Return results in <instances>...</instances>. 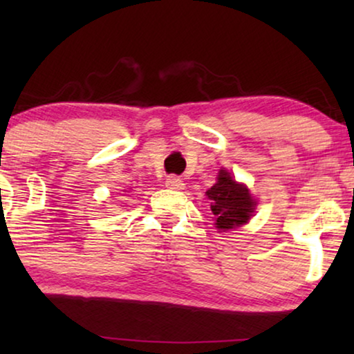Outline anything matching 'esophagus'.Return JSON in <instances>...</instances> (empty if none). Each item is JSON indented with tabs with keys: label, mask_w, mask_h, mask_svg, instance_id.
Instances as JSON below:
<instances>
[{
	"label": "esophagus",
	"mask_w": 354,
	"mask_h": 354,
	"mask_svg": "<svg viewBox=\"0 0 354 354\" xmlns=\"http://www.w3.org/2000/svg\"><path fill=\"white\" fill-rule=\"evenodd\" d=\"M183 185H185V183H183L180 178L176 176H169L166 178V187L171 188V190H182Z\"/></svg>",
	"instance_id": "34e87169"
}]
</instances>
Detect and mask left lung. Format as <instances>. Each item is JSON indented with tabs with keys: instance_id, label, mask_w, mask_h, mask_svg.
<instances>
[{
	"instance_id": "8db88e82",
	"label": "left lung",
	"mask_w": 354,
	"mask_h": 354,
	"mask_svg": "<svg viewBox=\"0 0 354 354\" xmlns=\"http://www.w3.org/2000/svg\"><path fill=\"white\" fill-rule=\"evenodd\" d=\"M206 196L211 200V211L219 230L235 229L246 224L256 207V200L251 196L248 188L232 178L224 169L219 171L217 182L206 192Z\"/></svg>"
}]
</instances>
